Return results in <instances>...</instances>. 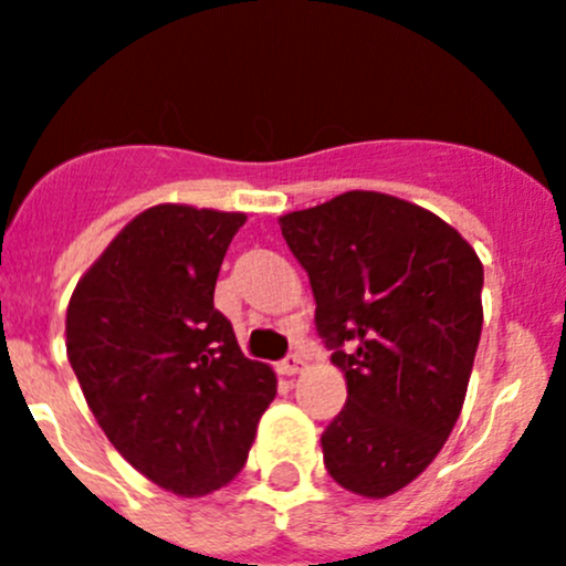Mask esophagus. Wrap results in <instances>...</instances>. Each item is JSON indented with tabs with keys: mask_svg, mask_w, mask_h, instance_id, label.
Here are the masks:
<instances>
[{
	"mask_svg": "<svg viewBox=\"0 0 566 566\" xmlns=\"http://www.w3.org/2000/svg\"><path fill=\"white\" fill-rule=\"evenodd\" d=\"M301 366H304V360H301V355H287L282 363H279L276 371L284 374V377H293V374L301 371Z\"/></svg>",
	"mask_w": 566,
	"mask_h": 566,
	"instance_id": "1",
	"label": "esophagus"
}]
</instances>
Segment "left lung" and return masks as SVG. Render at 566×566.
<instances>
[{"instance_id": "left-lung-1", "label": "left lung", "mask_w": 566, "mask_h": 566, "mask_svg": "<svg viewBox=\"0 0 566 566\" xmlns=\"http://www.w3.org/2000/svg\"><path fill=\"white\" fill-rule=\"evenodd\" d=\"M307 271L315 329L346 374L321 436L326 472L388 497L441 452L483 329V265L452 226L382 192H343L279 220Z\"/></svg>"}]
</instances>
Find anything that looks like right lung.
Instances as JSON below:
<instances>
[{
    "mask_svg": "<svg viewBox=\"0 0 566 566\" xmlns=\"http://www.w3.org/2000/svg\"><path fill=\"white\" fill-rule=\"evenodd\" d=\"M240 211L161 203L111 240L66 310V355L116 452L200 497L245 467L276 374L248 360L214 284Z\"/></svg>",
    "mask_w": 566,
    "mask_h": 566,
    "instance_id": "1",
    "label": "right lung"
}]
</instances>
